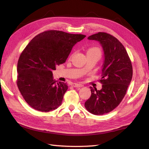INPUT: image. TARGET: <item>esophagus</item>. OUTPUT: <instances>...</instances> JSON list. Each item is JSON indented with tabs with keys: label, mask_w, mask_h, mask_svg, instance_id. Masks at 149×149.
<instances>
[{
	"label": "esophagus",
	"mask_w": 149,
	"mask_h": 149,
	"mask_svg": "<svg viewBox=\"0 0 149 149\" xmlns=\"http://www.w3.org/2000/svg\"><path fill=\"white\" fill-rule=\"evenodd\" d=\"M72 86H74V87H77V88H78V87H82L83 86L80 84H78V83H73L72 84Z\"/></svg>",
	"instance_id": "obj_1"
}]
</instances>
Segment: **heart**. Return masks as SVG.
<instances>
[{"instance_id":"obj_1","label":"heart","mask_w":149,"mask_h":149,"mask_svg":"<svg viewBox=\"0 0 149 149\" xmlns=\"http://www.w3.org/2000/svg\"><path fill=\"white\" fill-rule=\"evenodd\" d=\"M88 52H100V50L98 48L93 47V48H90V49H88Z\"/></svg>"}]
</instances>
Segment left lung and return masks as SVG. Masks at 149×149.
<instances>
[{"mask_svg": "<svg viewBox=\"0 0 149 149\" xmlns=\"http://www.w3.org/2000/svg\"><path fill=\"white\" fill-rule=\"evenodd\" d=\"M88 40L99 42L104 52L101 90L91 89V96L85 103L94 115L108 113L116 107L124 98L132 81L133 68L125 47L118 40L104 32L89 36Z\"/></svg>", "mask_w": 149, "mask_h": 149, "instance_id": "8db88e82", "label": "left lung"}]
</instances>
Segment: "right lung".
Segmentation results:
<instances>
[{"label":"right lung","mask_w":149,"mask_h":149,"mask_svg":"<svg viewBox=\"0 0 149 149\" xmlns=\"http://www.w3.org/2000/svg\"><path fill=\"white\" fill-rule=\"evenodd\" d=\"M85 37L49 30L35 36L28 43L17 62V85L31 107L49 112L61 106L68 86L56 83L52 71L66 62L73 46Z\"/></svg>","instance_id":"right-lung-1"}]
</instances>
